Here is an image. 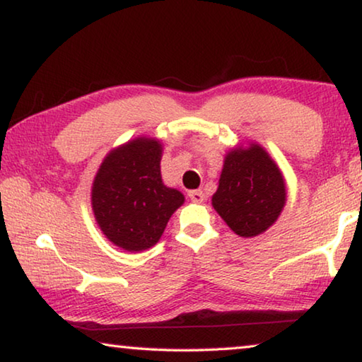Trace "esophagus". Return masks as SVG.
I'll list each match as a JSON object with an SVG mask.
<instances>
[{
  "label": "esophagus",
  "instance_id": "obj_1",
  "mask_svg": "<svg viewBox=\"0 0 362 362\" xmlns=\"http://www.w3.org/2000/svg\"><path fill=\"white\" fill-rule=\"evenodd\" d=\"M189 199H191L192 202L200 204V202H204V200H205V196H204V192L200 191V189H196V191H189Z\"/></svg>",
  "mask_w": 362,
  "mask_h": 362
}]
</instances>
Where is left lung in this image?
<instances>
[{
	"label": "left lung",
	"mask_w": 362,
	"mask_h": 362,
	"mask_svg": "<svg viewBox=\"0 0 362 362\" xmlns=\"http://www.w3.org/2000/svg\"><path fill=\"white\" fill-rule=\"evenodd\" d=\"M285 204V177L260 144L228 150L212 205L238 236L262 235L274 226Z\"/></svg>",
	"instance_id": "8db88e82"
}]
</instances>
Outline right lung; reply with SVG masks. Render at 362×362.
<instances>
[{
    "instance_id": "obj_1",
    "label": "right lung",
    "mask_w": 362,
    "mask_h": 362,
    "mask_svg": "<svg viewBox=\"0 0 362 362\" xmlns=\"http://www.w3.org/2000/svg\"><path fill=\"white\" fill-rule=\"evenodd\" d=\"M158 139L141 136L103 158L92 182V210L115 246L141 252L155 246L168 220L185 204L177 189L163 185Z\"/></svg>"
}]
</instances>
